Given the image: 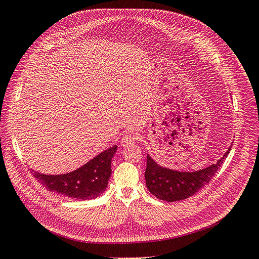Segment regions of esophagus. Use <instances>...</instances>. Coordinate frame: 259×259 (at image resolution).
Instances as JSON below:
<instances>
[{
	"mask_svg": "<svg viewBox=\"0 0 259 259\" xmlns=\"http://www.w3.org/2000/svg\"><path fill=\"white\" fill-rule=\"evenodd\" d=\"M136 141H137L136 136L127 135V136H124V137L121 139L120 145H121L122 147H124V148H126V147H130V146H132L133 144H135Z\"/></svg>",
	"mask_w": 259,
	"mask_h": 259,
	"instance_id": "esophagus-1",
	"label": "esophagus"
}]
</instances>
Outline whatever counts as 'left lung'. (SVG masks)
<instances>
[{"mask_svg": "<svg viewBox=\"0 0 259 259\" xmlns=\"http://www.w3.org/2000/svg\"><path fill=\"white\" fill-rule=\"evenodd\" d=\"M231 148L232 146L221 159L218 160L215 164L195 171H178L163 167L147 155V166L145 170L147 189L152 195L166 202H175L192 196L198 190L209 184L228 156Z\"/></svg>", "mask_w": 259, "mask_h": 259, "instance_id": "obj_1", "label": "left lung"}]
</instances>
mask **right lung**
I'll use <instances>...</instances> for the list:
<instances>
[{
	"label": "right lung",
	"mask_w": 259,
	"mask_h": 259,
	"mask_svg": "<svg viewBox=\"0 0 259 259\" xmlns=\"http://www.w3.org/2000/svg\"><path fill=\"white\" fill-rule=\"evenodd\" d=\"M116 150V145L103 150L83 166L67 174L46 175L35 170L32 174L52 192L82 200L93 199L101 195L108 186L112 173L111 161Z\"/></svg>",
	"instance_id": "add662e5"
}]
</instances>
